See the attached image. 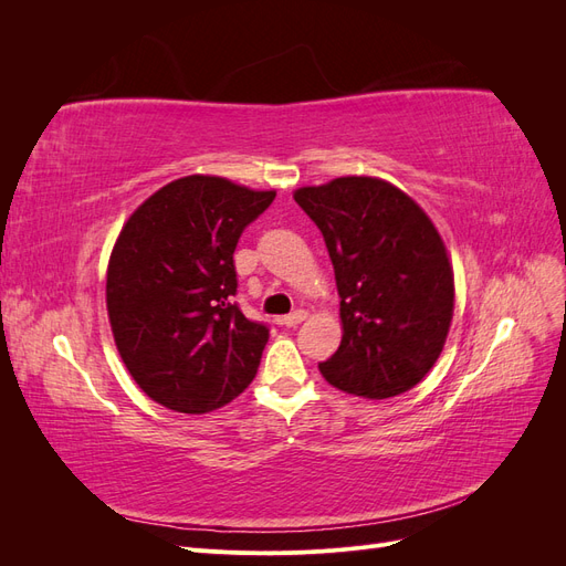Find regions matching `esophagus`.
<instances>
[{
  "instance_id": "34e87169",
  "label": "esophagus",
  "mask_w": 566,
  "mask_h": 566,
  "mask_svg": "<svg viewBox=\"0 0 566 566\" xmlns=\"http://www.w3.org/2000/svg\"><path fill=\"white\" fill-rule=\"evenodd\" d=\"M306 318V312L304 310H295L293 314H287V316H283V325H287V328H295V325H300L302 321Z\"/></svg>"
}]
</instances>
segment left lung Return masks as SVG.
I'll list each match as a JSON object with an SVG mask.
<instances>
[{"label":"left lung","instance_id":"left-lung-1","mask_svg":"<svg viewBox=\"0 0 566 566\" xmlns=\"http://www.w3.org/2000/svg\"><path fill=\"white\" fill-rule=\"evenodd\" d=\"M323 233L345 335L318 370L333 387L389 399L434 366L453 318V269L416 200L373 177L295 191Z\"/></svg>","mask_w":566,"mask_h":566}]
</instances>
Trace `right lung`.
Masks as SVG:
<instances>
[{
	"mask_svg": "<svg viewBox=\"0 0 566 566\" xmlns=\"http://www.w3.org/2000/svg\"><path fill=\"white\" fill-rule=\"evenodd\" d=\"M273 198L276 191L191 175L153 193L119 231L108 318L119 356L153 401L210 413L254 380L269 325L233 302V252Z\"/></svg>",
	"mask_w": 566,
	"mask_h": 566,
	"instance_id": "1",
	"label": "right lung"
}]
</instances>
